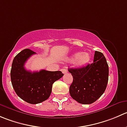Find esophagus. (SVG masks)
Listing matches in <instances>:
<instances>
[{
  "label": "esophagus",
  "instance_id": "1",
  "mask_svg": "<svg viewBox=\"0 0 127 127\" xmlns=\"http://www.w3.org/2000/svg\"><path fill=\"white\" fill-rule=\"evenodd\" d=\"M61 71H62V72L63 74H66V73H67V70H66V69H63L61 70Z\"/></svg>",
  "mask_w": 127,
  "mask_h": 127
}]
</instances>
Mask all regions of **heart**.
Masks as SVG:
<instances>
[{
	"label": "heart",
	"mask_w": 127,
	"mask_h": 127,
	"mask_svg": "<svg viewBox=\"0 0 127 127\" xmlns=\"http://www.w3.org/2000/svg\"><path fill=\"white\" fill-rule=\"evenodd\" d=\"M91 54L88 52H76L72 54L68 60H72V64L76 67H83L89 63L91 60Z\"/></svg>",
	"instance_id": "heart-1"
}]
</instances>
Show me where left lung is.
Instances as JSON below:
<instances>
[{
    "instance_id": "left-lung-1",
    "label": "left lung",
    "mask_w": 127,
    "mask_h": 127,
    "mask_svg": "<svg viewBox=\"0 0 127 127\" xmlns=\"http://www.w3.org/2000/svg\"><path fill=\"white\" fill-rule=\"evenodd\" d=\"M68 71L73 77L69 94L77 102L92 104L105 92L109 79V66L102 53L95 52L91 64L80 68H69Z\"/></svg>"
}]
</instances>
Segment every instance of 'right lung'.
Instances as JSON below:
<instances>
[{"label": "right lung", "instance_id": "obj_1", "mask_svg": "<svg viewBox=\"0 0 127 127\" xmlns=\"http://www.w3.org/2000/svg\"><path fill=\"white\" fill-rule=\"evenodd\" d=\"M36 53L30 49L22 50L13 59L10 71L11 82L17 95L32 104H39L48 99L53 84L64 75L60 71H27L25 64Z\"/></svg>", "mask_w": 127, "mask_h": 127}]
</instances>
